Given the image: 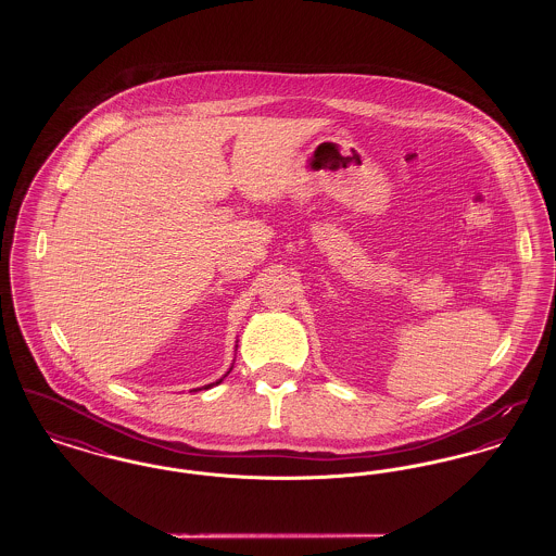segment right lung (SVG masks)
Here are the masks:
<instances>
[{"label": "right lung", "mask_w": 556, "mask_h": 556, "mask_svg": "<svg viewBox=\"0 0 556 556\" xmlns=\"http://www.w3.org/2000/svg\"><path fill=\"white\" fill-rule=\"evenodd\" d=\"M227 372H229V370H227ZM220 381H223V379H218V381H216V383H208V386H204V390H208V388H212V386H218V383H220Z\"/></svg>", "instance_id": "obj_1"}]
</instances>
